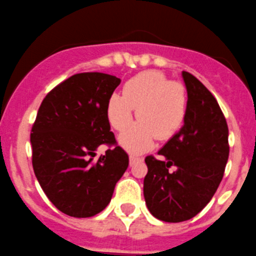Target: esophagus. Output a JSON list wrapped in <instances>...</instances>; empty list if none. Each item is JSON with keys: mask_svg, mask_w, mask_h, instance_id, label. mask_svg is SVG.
<instances>
[{"mask_svg": "<svg viewBox=\"0 0 256 256\" xmlns=\"http://www.w3.org/2000/svg\"><path fill=\"white\" fill-rule=\"evenodd\" d=\"M137 160H142V157H140V156H138V154H130V164H133V163H136L137 162Z\"/></svg>", "mask_w": 256, "mask_h": 256, "instance_id": "esophagus-1", "label": "esophagus"}]
</instances>
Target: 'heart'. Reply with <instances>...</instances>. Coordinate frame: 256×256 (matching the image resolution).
I'll list each match as a JSON object with an SVG mask.
<instances>
[{
	"label": "heart",
	"instance_id": "1",
	"mask_svg": "<svg viewBox=\"0 0 256 256\" xmlns=\"http://www.w3.org/2000/svg\"><path fill=\"white\" fill-rule=\"evenodd\" d=\"M133 108L140 122L122 136L120 143L126 150L140 152L156 138L171 140L181 130L188 113V92L163 72L146 70L123 85V96H109L106 116L114 130L124 132L132 124Z\"/></svg>",
	"mask_w": 256,
	"mask_h": 256
}]
</instances>
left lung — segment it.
I'll return each instance as SVG.
<instances>
[{
	"label": "left lung",
	"instance_id": "left-lung-1",
	"mask_svg": "<svg viewBox=\"0 0 256 256\" xmlns=\"http://www.w3.org/2000/svg\"><path fill=\"white\" fill-rule=\"evenodd\" d=\"M182 76L188 92L186 122L158 152L160 158L150 154L144 160L146 205L166 222L190 220L210 202L230 150L228 123L215 96L192 74L184 72Z\"/></svg>",
	"mask_w": 256,
	"mask_h": 256
}]
</instances>
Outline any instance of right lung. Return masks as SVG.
I'll use <instances>...</instances> for the list:
<instances>
[{
    "instance_id": "obj_1",
    "label": "right lung",
    "mask_w": 256,
    "mask_h": 256,
    "mask_svg": "<svg viewBox=\"0 0 256 256\" xmlns=\"http://www.w3.org/2000/svg\"><path fill=\"white\" fill-rule=\"evenodd\" d=\"M120 79L80 72L44 98L31 130L35 176L54 206L72 218H90L108 206L130 164L110 132L106 103ZM108 147L95 158L99 145Z\"/></svg>"
}]
</instances>
